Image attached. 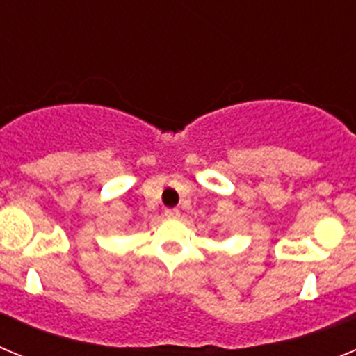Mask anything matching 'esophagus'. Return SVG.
<instances>
[{"label": "esophagus", "mask_w": 356, "mask_h": 356, "mask_svg": "<svg viewBox=\"0 0 356 356\" xmlns=\"http://www.w3.org/2000/svg\"><path fill=\"white\" fill-rule=\"evenodd\" d=\"M165 216H168V217H178V216H180V210H178V209H165Z\"/></svg>", "instance_id": "obj_1"}]
</instances>
